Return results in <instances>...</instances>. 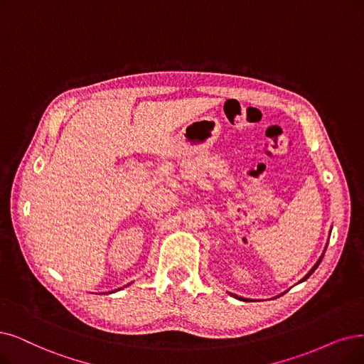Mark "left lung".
Listing matches in <instances>:
<instances>
[{
    "mask_svg": "<svg viewBox=\"0 0 364 364\" xmlns=\"http://www.w3.org/2000/svg\"><path fill=\"white\" fill-rule=\"evenodd\" d=\"M326 248H327V246H326ZM323 257H324V254H323L321 257H319V259L316 261V263H315V266H314V267H312V269L309 270V273H308L306 276H304V278H303V279H301L300 282H303V281H306V279L309 278V276H311V274H312V273L315 272V269H316V267L319 266V263H321V259H323ZM231 296H232V297H236V299H239V300H243V301H246V300H251V299H245V297H239V296H236V294H231Z\"/></svg>",
    "mask_w": 364,
    "mask_h": 364,
    "instance_id": "left-lung-1",
    "label": "left lung"
}]
</instances>
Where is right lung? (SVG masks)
Returning a JSON list of instances; mask_svg holds the SVG:
<instances>
[{
    "label": "right lung",
    "mask_w": 364,
    "mask_h": 364,
    "mask_svg": "<svg viewBox=\"0 0 364 364\" xmlns=\"http://www.w3.org/2000/svg\"><path fill=\"white\" fill-rule=\"evenodd\" d=\"M119 289H121V288H119ZM112 293H114V291H112Z\"/></svg>",
    "instance_id": "obj_1"
}]
</instances>
